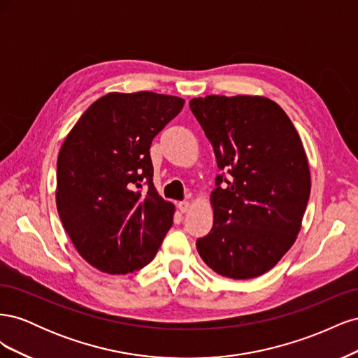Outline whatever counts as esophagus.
Wrapping results in <instances>:
<instances>
[{"instance_id": "esophagus-1", "label": "esophagus", "mask_w": 358, "mask_h": 358, "mask_svg": "<svg viewBox=\"0 0 358 358\" xmlns=\"http://www.w3.org/2000/svg\"><path fill=\"white\" fill-rule=\"evenodd\" d=\"M178 208H179V210H180L182 213H185V212H188V209H189V203H188V201H179V203H178Z\"/></svg>"}]
</instances>
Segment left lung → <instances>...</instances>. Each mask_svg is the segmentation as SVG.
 I'll use <instances>...</instances> for the list:
<instances>
[{"instance_id": "obj_1", "label": "left lung", "mask_w": 358, "mask_h": 358, "mask_svg": "<svg viewBox=\"0 0 358 358\" xmlns=\"http://www.w3.org/2000/svg\"><path fill=\"white\" fill-rule=\"evenodd\" d=\"M189 107L222 170L210 196L213 227L197 239V251L221 276L257 278L300 231L310 194L301 140L287 113L264 96L208 95Z\"/></svg>"}]
</instances>
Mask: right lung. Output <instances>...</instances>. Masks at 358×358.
Returning a JSON list of instances; mask_svg holds the SVG:
<instances>
[{"instance_id":"add662e5","label":"right lung","mask_w":358,"mask_h":358,"mask_svg":"<svg viewBox=\"0 0 358 358\" xmlns=\"http://www.w3.org/2000/svg\"><path fill=\"white\" fill-rule=\"evenodd\" d=\"M179 96L110 92L64 140L57 208L73 245L101 272L125 275L152 262L175 206L154 187L150 145L182 110Z\"/></svg>"}]
</instances>
